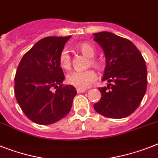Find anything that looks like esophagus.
<instances>
[{"label": "esophagus", "mask_w": 158, "mask_h": 158, "mask_svg": "<svg viewBox=\"0 0 158 158\" xmlns=\"http://www.w3.org/2000/svg\"><path fill=\"white\" fill-rule=\"evenodd\" d=\"M86 91V90L85 89H82V88H78V89H77V92H78V93H83V92H85Z\"/></svg>", "instance_id": "34e87169"}]
</instances>
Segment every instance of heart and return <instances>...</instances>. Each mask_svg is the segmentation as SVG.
I'll return each mask as SVG.
<instances>
[{
    "label": "heart",
    "mask_w": 158,
    "mask_h": 158,
    "mask_svg": "<svg viewBox=\"0 0 158 158\" xmlns=\"http://www.w3.org/2000/svg\"><path fill=\"white\" fill-rule=\"evenodd\" d=\"M77 49L84 56L89 58L88 65H91L95 68L99 69L101 64L97 59H94L95 50L94 46L88 42H81L77 46ZM59 65L64 70H69L71 67V59L67 50H63L59 55ZM96 79V74L91 69L84 71H72L67 75V82L68 84L78 87V88H87L91 83Z\"/></svg>",
    "instance_id": "heart-1"
}]
</instances>
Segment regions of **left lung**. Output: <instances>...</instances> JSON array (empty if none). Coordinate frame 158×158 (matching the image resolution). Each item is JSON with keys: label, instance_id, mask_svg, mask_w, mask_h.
I'll return each instance as SVG.
<instances>
[{"label": "left lung", "instance_id": "left-lung-1", "mask_svg": "<svg viewBox=\"0 0 158 158\" xmlns=\"http://www.w3.org/2000/svg\"><path fill=\"white\" fill-rule=\"evenodd\" d=\"M93 36L105 55L102 81L109 83L107 87L99 88L101 99L94 104V108L105 117H127L138 108L146 91L147 68L144 58L126 38L107 31L95 33Z\"/></svg>", "mask_w": 158, "mask_h": 158}]
</instances>
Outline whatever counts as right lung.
I'll use <instances>...</instances> for the list:
<instances>
[{
    "instance_id": "add662e5",
    "label": "right lung",
    "mask_w": 158,
    "mask_h": 158,
    "mask_svg": "<svg viewBox=\"0 0 158 158\" xmlns=\"http://www.w3.org/2000/svg\"><path fill=\"white\" fill-rule=\"evenodd\" d=\"M71 37L42 38L18 65L14 79L16 99L26 116L36 124H54L71 109L77 91L72 85L62 84L65 76L59 61ZM53 87L56 91H52Z\"/></svg>"
}]
</instances>
